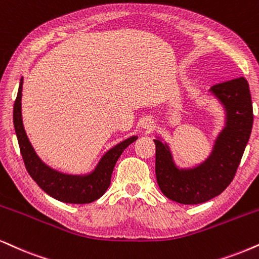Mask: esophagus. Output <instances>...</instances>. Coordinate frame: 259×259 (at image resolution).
<instances>
[{"mask_svg":"<svg viewBox=\"0 0 259 259\" xmlns=\"http://www.w3.org/2000/svg\"><path fill=\"white\" fill-rule=\"evenodd\" d=\"M146 127H150V124H148V125H146Z\"/></svg>","mask_w":259,"mask_h":259,"instance_id":"obj_1","label":"esophagus"}]
</instances>
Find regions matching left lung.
Here are the masks:
<instances>
[{"mask_svg": "<svg viewBox=\"0 0 259 259\" xmlns=\"http://www.w3.org/2000/svg\"><path fill=\"white\" fill-rule=\"evenodd\" d=\"M227 110V126L219 136L210 158L198 167L179 171L163 143H155V175L166 197L182 204H199L220 195L233 181L250 139L253 111L250 87L237 77L211 87Z\"/></svg>", "mask_w": 259, "mask_h": 259, "instance_id": "left-lung-1", "label": "left lung"}]
</instances>
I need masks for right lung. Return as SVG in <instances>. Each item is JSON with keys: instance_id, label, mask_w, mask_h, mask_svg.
<instances>
[{"instance_id": "add662e5", "label": "right lung", "mask_w": 259, "mask_h": 259, "mask_svg": "<svg viewBox=\"0 0 259 259\" xmlns=\"http://www.w3.org/2000/svg\"><path fill=\"white\" fill-rule=\"evenodd\" d=\"M21 91H22V78L19 86L18 96L14 103V111H13V122L16 137H18L20 153L24 159L26 169L32 179L37 183L40 189L44 190L51 197L58 199L64 203H73V204H84L97 201L105 194L107 188L110 186L111 176H112L114 165L117 160L122 155L123 150L127 146L132 145L134 141L137 140L136 136L130 137L122 143L110 149L98 165L96 171L84 177L68 176L54 171L48 167L45 163L40 161L37 154L34 153L31 143L26 136L21 119Z\"/></svg>"}]
</instances>
